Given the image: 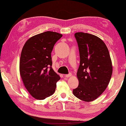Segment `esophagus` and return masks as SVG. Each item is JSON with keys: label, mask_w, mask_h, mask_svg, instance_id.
Returning <instances> with one entry per match:
<instances>
[{"label": "esophagus", "mask_w": 126, "mask_h": 126, "mask_svg": "<svg viewBox=\"0 0 126 126\" xmlns=\"http://www.w3.org/2000/svg\"><path fill=\"white\" fill-rule=\"evenodd\" d=\"M71 76V73H69L68 75H64V76L65 77H70Z\"/></svg>", "instance_id": "obj_1"}]
</instances>
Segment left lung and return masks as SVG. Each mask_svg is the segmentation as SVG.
Segmentation results:
<instances>
[{
	"mask_svg": "<svg viewBox=\"0 0 126 126\" xmlns=\"http://www.w3.org/2000/svg\"><path fill=\"white\" fill-rule=\"evenodd\" d=\"M78 44L80 64L77 73L79 86L73 89L76 97L91 102L98 97L107 87L113 73L109 52L98 37L84 32L75 33Z\"/></svg>",
	"mask_w": 126,
	"mask_h": 126,
	"instance_id": "left-lung-1",
	"label": "left lung"
}]
</instances>
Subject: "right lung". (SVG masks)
<instances>
[{"instance_id": "1", "label": "right lung", "mask_w": 126, "mask_h": 126, "mask_svg": "<svg viewBox=\"0 0 126 126\" xmlns=\"http://www.w3.org/2000/svg\"><path fill=\"white\" fill-rule=\"evenodd\" d=\"M62 34L46 31L29 38L21 52L19 71L26 89L37 100H44L55 92L60 76L52 68L51 53Z\"/></svg>"}]
</instances>
